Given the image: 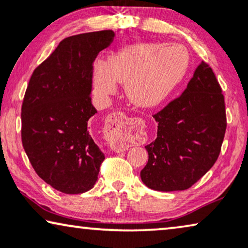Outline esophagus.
Here are the masks:
<instances>
[{
  "mask_svg": "<svg viewBox=\"0 0 248 248\" xmlns=\"http://www.w3.org/2000/svg\"><path fill=\"white\" fill-rule=\"evenodd\" d=\"M127 121V116L125 113L117 111L111 113L106 121V137L110 142V148L115 152H122L127 149V144L124 141L117 138V131L125 122Z\"/></svg>",
  "mask_w": 248,
  "mask_h": 248,
  "instance_id": "34e87169",
  "label": "esophagus"
}]
</instances>
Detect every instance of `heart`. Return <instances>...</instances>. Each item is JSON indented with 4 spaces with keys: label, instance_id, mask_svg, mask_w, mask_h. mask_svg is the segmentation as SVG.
Masks as SVG:
<instances>
[{
    "label": "heart",
    "instance_id": "b5f03b06",
    "mask_svg": "<svg viewBox=\"0 0 248 248\" xmlns=\"http://www.w3.org/2000/svg\"><path fill=\"white\" fill-rule=\"evenodd\" d=\"M188 66V54L179 45L137 44L97 63L94 89L101 96L115 91V81L126 83V93L138 106L160 103L179 82Z\"/></svg>",
    "mask_w": 248,
    "mask_h": 248
}]
</instances>
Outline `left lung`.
I'll list each match as a JSON object with an SVG mask.
<instances>
[{
  "label": "left lung",
  "instance_id": "1",
  "mask_svg": "<svg viewBox=\"0 0 248 248\" xmlns=\"http://www.w3.org/2000/svg\"><path fill=\"white\" fill-rule=\"evenodd\" d=\"M154 118L157 139L145 147L142 182L155 191L187 189L215 165L226 133L225 97L209 64L202 61L184 93Z\"/></svg>",
  "mask_w": 248,
  "mask_h": 248
}]
</instances>
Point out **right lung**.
Segmentation results:
<instances>
[{
    "instance_id": "add662e5",
    "label": "right lung",
    "mask_w": 248,
    "mask_h": 248,
    "mask_svg": "<svg viewBox=\"0 0 248 248\" xmlns=\"http://www.w3.org/2000/svg\"><path fill=\"white\" fill-rule=\"evenodd\" d=\"M113 30L64 38L33 71L21 108V139L37 175L57 191L80 194L93 187L105 155L89 120L93 61L113 43Z\"/></svg>"
}]
</instances>
